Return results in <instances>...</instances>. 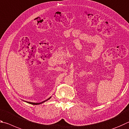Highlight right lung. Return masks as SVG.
Returning a JSON list of instances; mask_svg holds the SVG:
<instances>
[{
  "label": "right lung",
  "mask_w": 129,
  "mask_h": 129,
  "mask_svg": "<svg viewBox=\"0 0 129 129\" xmlns=\"http://www.w3.org/2000/svg\"><path fill=\"white\" fill-rule=\"evenodd\" d=\"M51 97H50V98H49V99H47V100L43 101L42 102H41V103H31V102H28V101H25V102L27 103H28V104H31V105H39V104H41L45 103V101H47V100H49L50 99H51Z\"/></svg>",
  "instance_id": "obj_1"
}]
</instances>
